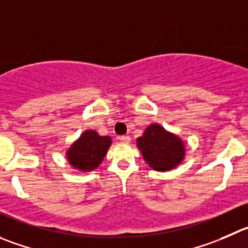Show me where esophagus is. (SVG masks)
Returning <instances> with one entry per match:
<instances>
[{
    "label": "esophagus",
    "instance_id": "1",
    "mask_svg": "<svg viewBox=\"0 0 248 248\" xmlns=\"http://www.w3.org/2000/svg\"><path fill=\"white\" fill-rule=\"evenodd\" d=\"M119 140L122 141V142H124V143H129L131 141V138H130V136H128V135H124V136H120Z\"/></svg>",
    "mask_w": 248,
    "mask_h": 248
}]
</instances>
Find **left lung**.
Instances as JSON below:
<instances>
[{"mask_svg": "<svg viewBox=\"0 0 248 248\" xmlns=\"http://www.w3.org/2000/svg\"><path fill=\"white\" fill-rule=\"evenodd\" d=\"M146 163L155 171L175 169L184 161L186 147L176 134L166 130L161 124L152 123L136 140Z\"/></svg>", "mask_w": 248, "mask_h": 248, "instance_id": "obj_1", "label": "left lung"}]
</instances>
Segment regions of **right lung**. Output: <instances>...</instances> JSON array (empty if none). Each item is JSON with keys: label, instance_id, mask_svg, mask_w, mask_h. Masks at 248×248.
Segmentation results:
<instances>
[{"label": "right lung", "instance_id": "obj_1", "mask_svg": "<svg viewBox=\"0 0 248 248\" xmlns=\"http://www.w3.org/2000/svg\"><path fill=\"white\" fill-rule=\"evenodd\" d=\"M112 145L109 136H101L96 130H85L67 148L65 158L70 166L82 173H89L98 168L108 148Z\"/></svg>", "mask_w": 248, "mask_h": 248}]
</instances>
